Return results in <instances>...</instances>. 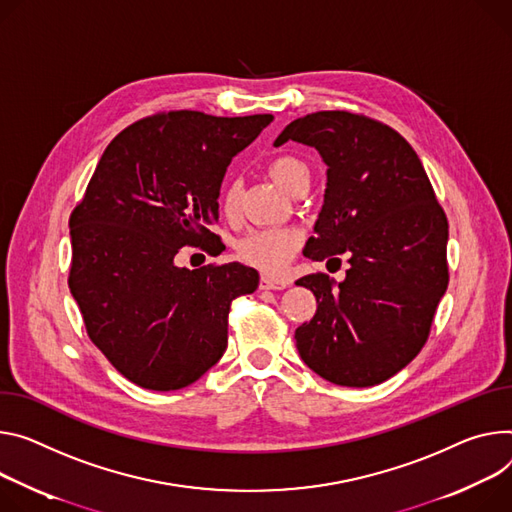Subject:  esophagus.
Instances as JSON below:
<instances>
[{"label": "esophagus", "instance_id": "esophagus-1", "mask_svg": "<svg viewBox=\"0 0 512 512\" xmlns=\"http://www.w3.org/2000/svg\"><path fill=\"white\" fill-rule=\"evenodd\" d=\"M290 286L288 280H280V277H271V275H263L259 288L261 290H286Z\"/></svg>", "mask_w": 512, "mask_h": 512}]
</instances>
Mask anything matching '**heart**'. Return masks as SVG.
<instances>
[{"label": "heart", "instance_id": "1", "mask_svg": "<svg viewBox=\"0 0 512 512\" xmlns=\"http://www.w3.org/2000/svg\"><path fill=\"white\" fill-rule=\"evenodd\" d=\"M269 175L280 188L292 194L302 183L310 181V171L304 161L282 155L269 163ZM241 190L237 183H228L220 196V208L226 218H235L239 212ZM300 245V232L294 228H261L245 235L237 243V255L245 263L269 273L282 271Z\"/></svg>", "mask_w": 512, "mask_h": 512}]
</instances>
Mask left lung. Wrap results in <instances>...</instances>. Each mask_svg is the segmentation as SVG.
I'll return each mask as SVG.
<instances>
[{"instance_id": "left-lung-1", "label": "left lung", "mask_w": 512, "mask_h": 512, "mask_svg": "<svg viewBox=\"0 0 512 512\" xmlns=\"http://www.w3.org/2000/svg\"><path fill=\"white\" fill-rule=\"evenodd\" d=\"M288 141L314 147L327 165V190L304 255L349 257L335 288L327 275L296 282L318 304L296 329L298 353L331 384H382L429 337L449 282L447 218L421 159L390 126L339 110L316 112L290 122L273 145Z\"/></svg>"}]
</instances>
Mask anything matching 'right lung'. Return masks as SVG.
<instances>
[{"label":"right lung","mask_w":512,"mask_h":512,"mask_svg":"<svg viewBox=\"0 0 512 512\" xmlns=\"http://www.w3.org/2000/svg\"><path fill=\"white\" fill-rule=\"evenodd\" d=\"M271 120L157 114L122 130L91 175L69 220V288L89 339L132 384L185 388L226 351L230 302L257 290V271L188 269L175 255L214 247L226 167Z\"/></svg>","instance_id":"obj_1"}]
</instances>
